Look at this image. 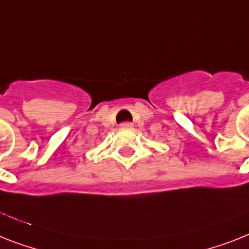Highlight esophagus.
Instances as JSON below:
<instances>
[{
  "label": "esophagus",
  "instance_id": "obj_1",
  "mask_svg": "<svg viewBox=\"0 0 249 249\" xmlns=\"http://www.w3.org/2000/svg\"><path fill=\"white\" fill-rule=\"evenodd\" d=\"M133 124L131 122H123L121 123V128H131Z\"/></svg>",
  "mask_w": 249,
  "mask_h": 249
}]
</instances>
